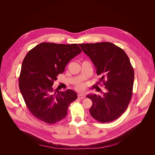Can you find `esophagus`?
I'll use <instances>...</instances> for the list:
<instances>
[{
    "instance_id": "obj_1",
    "label": "esophagus",
    "mask_w": 155,
    "mask_h": 155,
    "mask_svg": "<svg viewBox=\"0 0 155 155\" xmlns=\"http://www.w3.org/2000/svg\"><path fill=\"white\" fill-rule=\"evenodd\" d=\"M85 97H86V96H85L84 94L79 93V94H78V97L79 99H84Z\"/></svg>"
}]
</instances>
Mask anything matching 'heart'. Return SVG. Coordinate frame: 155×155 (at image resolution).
I'll use <instances>...</instances> for the list:
<instances>
[{
	"label": "heart",
	"instance_id": "b5f03b06",
	"mask_svg": "<svg viewBox=\"0 0 155 155\" xmlns=\"http://www.w3.org/2000/svg\"><path fill=\"white\" fill-rule=\"evenodd\" d=\"M81 87H82V86L81 84H78L77 86V87L78 88V89H80V88H81Z\"/></svg>",
	"mask_w": 155,
	"mask_h": 155
}]
</instances>
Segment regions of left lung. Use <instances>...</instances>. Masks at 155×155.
I'll return each mask as SVG.
<instances>
[{"mask_svg": "<svg viewBox=\"0 0 155 155\" xmlns=\"http://www.w3.org/2000/svg\"><path fill=\"white\" fill-rule=\"evenodd\" d=\"M90 57L103 82L105 93L101 96L87 95L93 105L90 112L101 123H109L119 118L126 110L132 95L134 72L123 49L110 42L79 45Z\"/></svg>", "mask_w": 155, "mask_h": 155, "instance_id": "obj_1", "label": "left lung"}]
</instances>
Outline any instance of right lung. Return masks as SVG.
I'll return each instance as SVG.
<instances>
[{"instance_id": "add662e5", "label": "right lung", "mask_w": 155, "mask_h": 155, "mask_svg": "<svg viewBox=\"0 0 155 155\" xmlns=\"http://www.w3.org/2000/svg\"><path fill=\"white\" fill-rule=\"evenodd\" d=\"M81 52L76 43L43 42L28 53L22 63L19 87L27 107L36 118L54 124L67 115L77 93L71 90L54 93L53 85L69 62Z\"/></svg>"}]
</instances>
